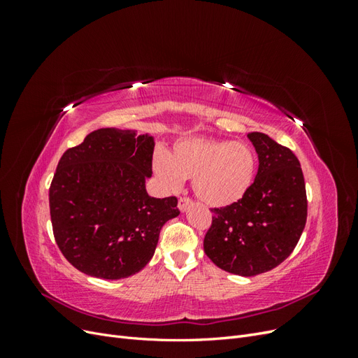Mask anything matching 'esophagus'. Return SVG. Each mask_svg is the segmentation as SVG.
Instances as JSON below:
<instances>
[{
  "label": "esophagus",
  "mask_w": 358,
  "mask_h": 358,
  "mask_svg": "<svg viewBox=\"0 0 358 358\" xmlns=\"http://www.w3.org/2000/svg\"><path fill=\"white\" fill-rule=\"evenodd\" d=\"M191 203H192L191 199H188V197H180V199H179V203H178V208H179L180 212H185L187 208H188V206H189Z\"/></svg>",
  "instance_id": "esophagus-1"
}]
</instances>
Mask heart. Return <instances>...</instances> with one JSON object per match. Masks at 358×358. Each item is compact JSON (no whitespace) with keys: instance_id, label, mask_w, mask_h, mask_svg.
<instances>
[{"instance_id":"obj_1","label":"heart","mask_w":358,"mask_h":358,"mask_svg":"<svg viewBox=\"0 0 358 358\" xmlns=\"http://www.w3.org/2000/svg\"><path fill=\"white\" fill-rule=\"evenodd\" d=\"M257 170L252 148L243 142L206 137L178 140L170 154L158 150L154 171L167 189L179 191L192 179L196 196L212 208H227L242 200Z\"/></svg>"}]
</instances>
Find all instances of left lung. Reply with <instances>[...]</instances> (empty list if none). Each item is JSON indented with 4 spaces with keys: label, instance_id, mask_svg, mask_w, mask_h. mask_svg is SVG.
<instances>
[{
    "label": "left lung",
    "instance_id": "8db88e82",
    "mask_svg": "<svg viewBox=\"0 0 358 358\" xmlns=\"http://www.w3.org/2000/svg\"><path fill=\"white\" fill-rule=\"evenodd\" d=\"M258 155L255 180L245 197L212 209L204 252L225 272L255 276L294 251L306 225L308 200L300 162L263 133H249Z\"/></svg>",
    "mask_w": 358,
    "mask_h": 358
}]
</instances>
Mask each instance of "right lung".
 <instances>
[{"mask_svg":"<svg viewBox=\"0 0 358 358\" xmlns=\"http://www.w3.org/2000/svg\"><path fill=\"white\" fill-rule=\"evenodd\" d=\"M154 137L100 128L61 157L49 189L53 236L82 273L122 279L152 258L159 231L180 213L176 197L146 191Z\"/></svg>","mask_w":358,"mask_h":358,"instance_id":"right-lung-1","label":"right lung"}]
</instances>
